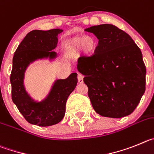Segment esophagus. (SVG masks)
I'll use <instances>...</instances> for the list:
<instances>
[{
  "label": "esophagus",
  "mask_w": 154,
  "mask_h": 154,
  "mask_svg": "<svg viewBox=\"0 0 154 154\" xmlns=\"http://www.w3.org/2000/svg\"><path fill=\"white\" fill-rule=\"evenodd\" d=\"M77 80H78L79 84H82L84 83V77L82 74H77Z\"/></svg>",
  "instance_id": "34e87169"
}]
</instances>
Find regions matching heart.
Wrapping results in <instances>:
<instances>
[{
    "label": "heart",
    "instance_id": "b5f03b06",
    "mask_svg": "<svg viewBox=\"0 0 154 154\" xmlns=\"http://www.w3.org/2000/svg\"><path fill=\"white\" fill-rule=\"evenodd\" d=\"M67 48L70 54H76L80 49L82 54L88 55L95 51L96 42L91 36H79L70 40Z\"/></svg>",
    "mask_w": 154,
    "mask_h": 154
}]
</instances>
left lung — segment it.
Segmentation results:
<instances>
[{
	"label": "left lung",
	"mask_w": 154,
	"mask_h": 154,
	"mask_svg": "<svg viewBox=\"0 0 154 154\" xmlns=\"http://www.w3.org/2000/svg\"><path fill=\"white\" fill-rule=\"evenodd\" d=\"M97 37L94 54L80 57L77 70L84 75L94 110L120 118L134 112L145 92L146 67L131 36L113 24L85 29Z\"/></svg>",
	"instance_id": "1"
}]
</instances>
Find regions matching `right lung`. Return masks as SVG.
I'll return each mask as SVG.
<instances>
[{"label":"right lung","mask_w":154,"mask_h":154,"mask_svg":"<svg viewBox=\"0 0 154 154\" xmlns=\"http://www.w3.org/2000/svg\"><path fill=\"white\" fill-rule=\"evenodd\" d=\"M62 31L60 29L30 31L19 44L13 57L10 77L12 100L28 123L40 127L52 126L61 121L67 98L77 86V74L73 73L65 80H57L49 96L42 102L37 103L24 90V71L29 63L37 59L56 57L57 54L52 50L57 47V35Z\"/></svg>","instance_id":"obj_1"}]
</instances>
